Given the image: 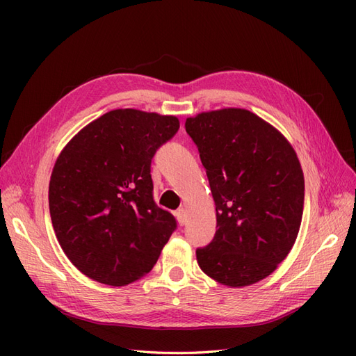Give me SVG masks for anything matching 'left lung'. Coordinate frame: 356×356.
<instances>
[{
	"label": "left lung",
	"mask_w": 356,
	"mask_h": 356,
	"mask_svg": "<svg viewBox=\"0 0 356 356\" xmlns=\"http://www.w3.org/2000/svg\"><path fill=\"white\" fill-rule=\"evenodd\" d=\"M178 129L174 115L113 110L62 149L49 184L50 218L83 275L124 286L152 272L177 221L156 204L149 168Z\"/></svg>",
	"instance_id": "obj_1"
}]
</instances>
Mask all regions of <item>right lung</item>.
I'll list each match as a JSON object with an SVG mask.
<instances>
[{"instance_id": "add662e5", "label": "right lung", "mask_w": 356, "mask_h": 356, "mask_svg": "<svg viewBox=\"0 0 356 356\" xmlns=\"http://www.w3.org/2000/svg\"><path fill=\"white\" fill-rule=\"evenodd\" d=\"M207 169L217 211L202 270L230 288L260 282L293 250L303 217L305 177L285 136L251 111L224 108L186 122Z\"/></svg>"}]
</instances>
